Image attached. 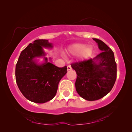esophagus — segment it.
Segmentation results:
<instances>
[{"instance_id": "esophagus-1", "label": "esophagus", "mask_w": 132, "mask_h": 132, "mask_svg": "<svg viewBox=\"0 0 132 132\" xmlns=\"http://www.w3.org/2000/svg\"><path fill=\"white\" fill-rule=\"evenodd\" d=\"M67 69H68V70H72V68L70 65H68V67H67Z\"/></svg>"}]
</instances>
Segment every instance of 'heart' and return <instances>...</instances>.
<instances>
[{"label": "heart", "instance_id": "b5f03b06", "mask_svg": "<svg viewBox=\"0 0 132 132\" xmlns=\"http://www.w3.org/2000/svg\"><path fill=\"white\" fill-rule=\"evenodd\" d=\"M69 51L72 53L73 54H79L81 53V56L83 58H87L92 55L93 52V47L91 46H86V45L84 44L77 43L72 45L70 47Z\"/></svg>", "mask_w": 132, "mask_h": 132}]
</instances>
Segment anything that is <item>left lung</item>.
Here are the masks:
<instances>
[{
    "label": "left lung",
    "mask_w": 132,
    "mask_h": 132,
    "mask_svg": "<svg viewBox=\"0 0 132 132\" xmlns=\"http://www.w3.org/2000/svg\"><path fill=\"white\" fill-rule=\"evenodd\" d=\"M93 39L102 53L93 59L71 64L77 74V92L89 101L99 100L109 93L117 77L116 63L112 50L103 41Z\"/></svg>",
    "instance_id": "left-lung-1"
}]
</instances>
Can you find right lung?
Here are the masks:
<instances>
[{
  "instance_id": "right-lung-1",
  "label": "right lung",
  "mask_w": 132,
  "mask_h": 132,
  "mask_svg": "<svg viewBox=\"0 0 132 132\" xmlns=\"http://www.w3.org/2000/svg\"><path fill=\"white\" fill-rule=\"evenodd\" d=\"M52 48L48 40L37 39L21 52L16 65L15 76L18 86L27 99L44 103L55 97L59 83L67 73V66L59 68L48 62L37 63L36 57L45 56L43 47Z\"/></svg>"
}]
</instances>
